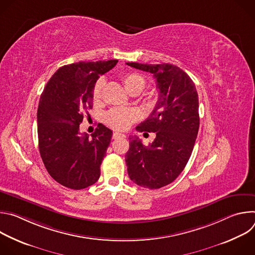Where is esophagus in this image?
<instances>
[{
    "mask_svg": "<svg viewBox=\"0 0 255 255\" xmlns=\"http://www.w3.org/2000/svg\"><path fill=\"white\" fill-rule=\"evenodd\" d=\"M126 135L122 134V133H119V132H115L113 133V139H119V138H125Z\"/></svg>",
    "mask_w": 255,
    "mask_h": 255,
    "instance_id": "obj_1",
    "label": "esophagus"
}]
</instances>
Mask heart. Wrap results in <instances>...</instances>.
Returning a JSON list of instances; mask_svg holds the SVG:
<instances>
[{
	"instance_id": "obj_1",
	"label": "heart",
	"mask_w": 255,
	"mask_h": 255,
	"mask_svg": "<svg viewBox=\"0 0 255 255\" xmlns=\"http://www.w3.org/2000/svg\"><path fill=\"white\" fill-rule=\"evenodd\" d=\"M122 83L125 90L130 94H140L146 85L144 78L138 74H127L123 76ZM104 79H99L93 88V100L98 101L102 96V91L104 87ZM138 118V114L135 110H128V109L115 108L109 111L105 115L106 123L116 129V130H126L128 129Z\"/></svg>"
}]
</instances>
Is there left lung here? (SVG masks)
I'll use <instances>...</instances> for the list:
<instances>
[{
	"label": "left lung",
	"mask_w": 255,
	"mask_h": 255,
	"mask_svg": "<svg viewBox=\"0 0 255 255\" xmlns=\"http://www.w3.org/2000/svg\"><path fill=\"white\" fill-rule=\"evenodd\" d=\"M126 64L152 74L158 89L154 110L136 127L139 132H155L156 137L149 146H144L138 137L130 141L125 155L128 174L140 187L159 189L179 175L193 152L200 126L197 89L173 64Z\"/></svg>",
	"instance_id": "left-lung-1"
}]
</instances>
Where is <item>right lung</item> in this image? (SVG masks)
I'll return each instance as SVG.
<instances>
[{
    "label": "right lung",
    "instance_id": "right-lung-1",
    "mask_svg": "<svg viewBox=\"0 0 255 255\" xmlns=\"http://www.w3.org/2000/svg\"><path fill=\"white\" fill-rule=\"evenodd\" d=\"M118 60L80 61L59 67L40 97L37 111L39 151L51 177L72 190L94 185L113 132L98 124L89 137L80 132L84 112L93 108V88Z\"/></svg>",
    "mask_w": 255,
    "mask_h": 255
}]
</instances>
